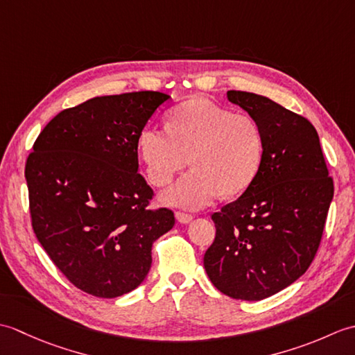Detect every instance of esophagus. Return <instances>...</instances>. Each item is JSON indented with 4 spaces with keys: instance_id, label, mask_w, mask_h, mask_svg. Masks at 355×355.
Listing matches in <instances>:
<instances>
[{
    "instance_id": "esophagus-1",
    "label": "esophagus",
    "mask_w": 355,
    "mask_h": 355,
    "mask_svg": "<svg viewBox=\"0 0 355 355\" xmlns=\"http://www.w3.org/2000/svg\"><path fill=\"white\" fill-rule=\"evenodd\" d=\"M175 216H177V220L182 223V224H187V223H191L193 220V215L184 214V212H177Z\"/></svg>"
}]
</instances>
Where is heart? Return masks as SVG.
I'll return each instance as SVG.
<instances>
[{
    "label": "heart",
    "instance_id": "heart-1",
    "mask_svg": "<svg viewBox=\"0 0 355 355\" xmlns=\"http://www.w3.org/2000/svg\"><path fill=\"white\" fill-rule=\"evenodd\" d=\"M164 130L143 128L137 137L148 182L168 186L187 166L192 171L163 193L166 205L200 209L218 193L236 197L258 177L266 137L258 120L207 99H187L166 119Z\"/></svg>",
    "mask_w": 355,
    "mask_h": 355
}]
</instances>
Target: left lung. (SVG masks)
I'll use <instances>...</instances> for the list:
<instances>
[{
  "instance_id": "8db88e82",
  "label": "left lung",
  "mask_w": 355,
  "mask_h": 355,
  "mask_svg": "<svg viewBox=\"0 0 355 355\" xmlns=\"http://www.w3.org/2000/svg\"><path fill=\"white\" fill-rule=\"evenodd\" d=\"M227 99L258 120L266 149L252 186L212 215L216 233L205 268L225 296L261 300L311 266L334 183L310 120L259 94L232 89Z\"/></svg>"
}]
</instances>
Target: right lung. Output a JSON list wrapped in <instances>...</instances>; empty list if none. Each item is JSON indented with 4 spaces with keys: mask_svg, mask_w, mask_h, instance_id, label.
Returning <instances> with one entry per match:
<instances>
[{
    "mask_svg": "<svg viewBox=\"0 0 355 355\" xmlns=\"http://www.w3.org/2000/svg\"><path fill=\"white\" fill-rule=\"evenodd\" d=\"M171 96L137 92L94 97L59 112L26 163L32 227L53 263L92 296L132 291L153 263V243L175 218L148 209L137 137Z\"/></svg>",
    "mask_w": 355,
    "mask_h": 355,
    "instance_id": "add662e5",
    "label": "right lung"
}]
</instances>
